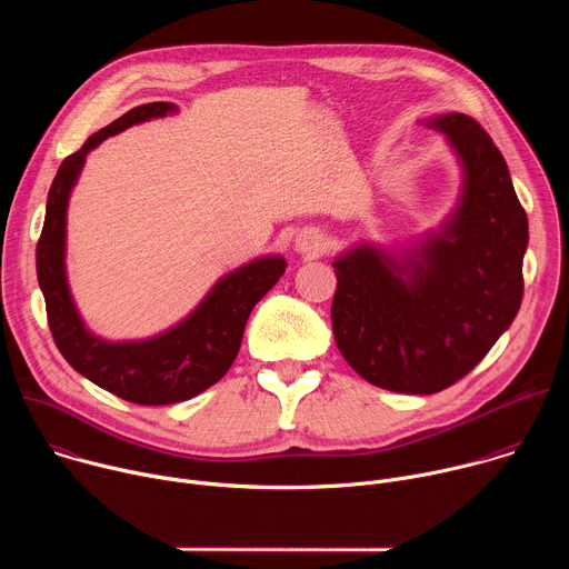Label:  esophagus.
<instances>
[{
	"mask_svg": "<svg viewBox=\"0 0 569 569\" xmlns=\"http://www.w3.org/2000/svg\"><path fill=\"white\" fill-rule=\"evenodd\" d=\"M295 250L301 254H319L323 250V236L315 229H306L295 238Z\"/></svg>",
	"mask_w": 569,
	"mask_h": 569,
	"instance_id": "esophagus-1",
	"label": "esophagus"
}]
</instances>
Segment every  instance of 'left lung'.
Segmentation results:
<instances>
[{
    "label": "left lung",
    "mask_w": 569,
    "mask_h": 569,
    "mask_svg": "<svg viewBox=\"0 0 569 569\" xmlns=\"http://www.w3.org/2000/svg\"><path fill=\"white\" fill-rule=\"evenodd\" d=\"M421 123L446 134L461 164L455 211L408 248L362 242L333 261L338 349L367 382L398 393H437L491 351L518 315L529 242L489 132L461 112Z\"/></svg>",
    "instance_id": "1"
}]
</instances>
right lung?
<instances>
[{
    "mask_svg": "<svg viewBox=\"0 0 569 569\" xmlns=\"http://www.w3.org/2000/svg\"><path fill=\"white\" fill-rule=\"evenodd\" d=\"M173 112L178 108L167 101L137 106L69 154L51 182L36 250L38 283L58 351L80 376L137 405L182 402L218 382L236 360L252 308L281 279L288 266L279 254L240 266L220 277L189 317L148 340L108 342L86 327L71 299L64 270L71 189L86 167L88 152L103 139Z\"/></svg>",
    "mask_w": 569,
    "mask_h": 569,
    "instance_id": "obj_1",
    "label": "right lung"
}]
</instances>
